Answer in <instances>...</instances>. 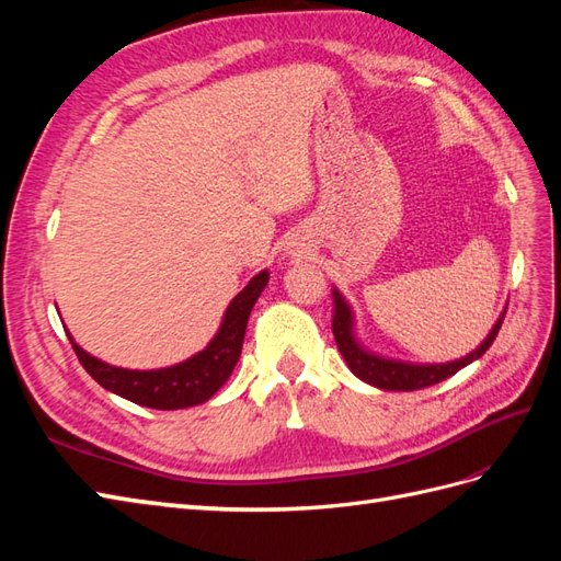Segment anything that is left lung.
<instances>
[{
  "mask_svg": "<svg viewBox=\"0 0 561 561\" xmlns=\"http://www.w3.org/2000/svg\"><path fill=\"white\" fill-rule=\"evenodd\" d=\"M332 295H334L332 332L336 339L339 353L344 355V360L355 377L381 390H419V388H428L449 379L458 369H463L466 365L482 358L486 348L494 344L505 316L503 311L494 322V328L489 330L484 342L468 355H463V358L451 360V363H407V360L386 358V355L369 351L360 342L358 332H355L353 307L346 301V297L336 290V287L332 290Z\"/></svg>",
  "mask_w": 561,
  "mask_h": 561,
  "instance_id": "obj_1",
  "label": "left lung"
}]
</instances>
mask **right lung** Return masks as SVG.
Listing matches in <instances>:
<instances>
[{"mask_svg": "<svg viewBox=\"0 0 561 561\" xmlns=\"http://www.w3.org/2000/svg\"><path fill=\"white\" fill-rule=\"evenodd\" d=\"M268 283V271L252 276L243 290L236 295L222 316V322L208 342V346L194 353L192 358L159 369H128L103 363L89 351H83L75 336L67 332V339L77 353L79 363L89 375L107 388L110 393L126 398L149 410H186L208 402L219 388L227 383L231 371L241 358L248 318Z\"/></svg>", "mask_w": 561, "mask_h": 561, "instance_id": "add662e5", "label": "right lung"}]
</instances>
